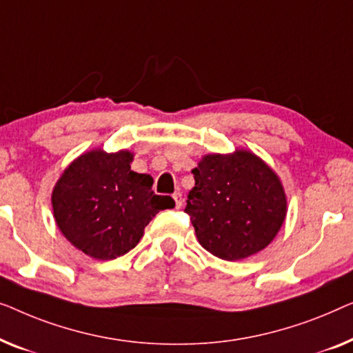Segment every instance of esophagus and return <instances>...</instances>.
Wrapping results in <instances>:
<instances>
[{"mask_svg":"<svg viewBox=\"0 0 353 353\" xmlns=\"http://www.w3.org/2000/svg\"><path fill=\"white\" fill-rule=\"evenodd\" d=\"M172 198H174V201H176V208L179 210V208L182 206V193H181V192H176L174 195H172Z\"/></svg>","mask_w":353,"mask_h":353,"instance_id":"obj_1","label":"esophagus"}]
</instances>
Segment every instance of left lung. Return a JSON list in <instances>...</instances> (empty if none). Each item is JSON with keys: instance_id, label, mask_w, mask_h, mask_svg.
Returning a JSON list of instances; mask_svg holds the SVG:
<instances>
[{"instance_id": "left-lung-1", "label": "left lung", "mask_w": 353, "mask_h": 353, "mask_svg": "<svg viewBox=\"0 0 353 353\" xmlns=\"http://www.w3.org/2000/svg\"><path fill=\"white\" fill-rule=\"evenodd\" d=\"M185 211L200 245L224 261H240L269 245L286 216L280 179L254 153L206 155L192 170Z\"/></svg>"}]
</instances>
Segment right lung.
<instances>
[{
    "label": "right lung",
    "mask_w": 353,
    "mask_h": 353,
    "mask_svg": "<svg viewBox=\"0 0 353 353\" xmlns=\"http://www.w3.org/2000/svg\"><path fill=\"white\" fill-rule=\"evenodd\" d=\"M132 153L91 150L63 171L52 192V210L63 236L84 254L112 261L141 240L155 214L174 208L155 195L153 179L131 171Z\"/></svg>",
    "instance_id": "obj_1"
}]
</instances>
